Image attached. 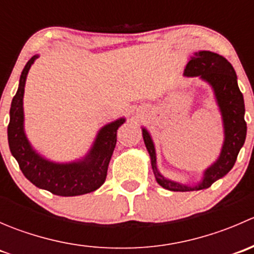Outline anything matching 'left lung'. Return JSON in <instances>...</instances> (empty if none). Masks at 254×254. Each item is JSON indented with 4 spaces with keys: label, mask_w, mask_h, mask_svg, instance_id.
Wrapping results in <instances>:
<instances>
[{
    "label": "left lung",
    "mask_w": 254,
    "mask_h": 254,
    "mask_svg": "<svg viewBox=\"0 0 254 254\" xmlns=\"http://www.w3.org/2000/svg\"><path fill=\"white\" fill-rule=\"evenodd\" d=\"M184 75L195 77L200 76L212 86L216 96L217 104L224 119L225 142L222 146L219 160L205 171L203 181L195 187L183 186L166 179L161 176L156 166V152L151 136L147 130L142 129L143 141L151 157V166L155 173L156 181L165 189L173 191L200 190L211 187L214 182L226 176L234 167L238 152L243 146L247 134V124L245 120V102L237 84V76L231 64L219 54L211 51H199L191 56L187 64Z\"/></svg>",
    "instance_id": "8db88e82"
}]
</instances>
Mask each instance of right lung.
<instances>
[{
  "instance_id": "add662e5",
  "label": "right lung",
  "mask_w": 254,
  "mask_h": 254,
  "mask_svg": "<svg viewBox=\"0 0 254 254\" xmlns=\"http://www.w3.org/2000/svg\"><path fill=\"white\" fill-rule=\"evenodd\" d=\"M38 56H33L20 75L19 87L12 99L9 124L7 127L8 145L25 178L35 187L60 196H75L98 189L107 178V171L117 143V131L125 122L119 119L102 127L93 147L82 161L66 165L49 162L40 157L28 142L23 130V94L27 73Z\"/></svg>"
}]
</instances>
